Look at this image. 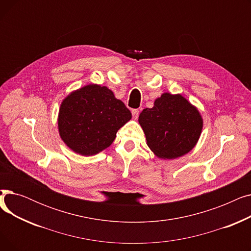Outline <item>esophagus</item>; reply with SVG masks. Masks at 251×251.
Here are the masks:
<instances>
[{
    "label": "esophagus",
    "mask_w": 251,
    "mask_h": 251,
    "mask_svg": "<svg viewBox=\"0 0 251 251\" xmlns=\"http://www.w3.org/2000/svg\"><path fill=\"white\" fill-rule=\"evenodd\" d=\"M132 116H133L134 119H137L138 116H139V110H137V109L132 110Z\"/></svg>",
    "instance_id": "obj_1"
}]
</instances>
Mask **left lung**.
Here are the masks:
<instances>
[{
  "label": "left lung",
  "mask_w": 251,
  "mask_h": 251,
  "mask_svg": "<svg viewBox=\"0 0 251 251\" xmlns=\"http://www.w3.org/2000/svg\"><path fill=\"white\" fill-rule=\"evenodd\" d=\"M148 146L162 159H176L189 152L202 130V118L181 95L166 92L144 109L138 118Z\"/></svg>",
  "instance_id": "left-lung-1"
}]
</instances>
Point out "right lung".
Wrapping results in <instances>:
<instances>
[{
	"mask_svg": "<svg viewBox=\"0 0 251 251\" xmlns=\"http://www.w3.org/2000/svg\"><path fill=\"white\" fill-rule=\"evenodd\" d=\"M130 119V111L112 90L89 84L63 100L58 126L67 147L79 154L92 155L110 147L117 131Z\"/></svg>",
	"mask_w": 251,
	"mask_h": 251,
	"instance_id": "1",
	"label": "right lung"
}]
</instances>
